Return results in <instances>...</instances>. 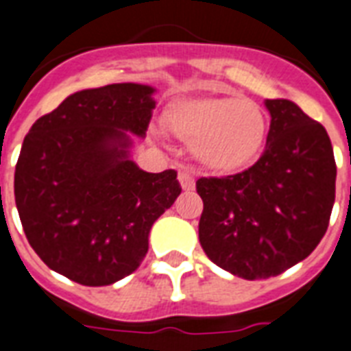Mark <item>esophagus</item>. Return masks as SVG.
<instances>
[{
	"label": "esophagus",
	"instance_id": "obj_1",
	"mask_svg": "<svg viewBox=\"0 0 351 351\" xmlns=\"http://www.w3.org/2000/svg\"><path fill=\"white\" fill-rule=\"evenodd\" d=\"M179 183H181V186L185 189V191H193L194 189V176L191 172H186V170H183V172H179Z\"/></svg>",
	"mask_w": 351,
	"mask_h": 351
}]
</instances>
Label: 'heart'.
Returning a JSON list of instances; mask_svg holds the SVG:
<instances>
[{"label": "heart", "mask_w": 351, "mask_h": 351, "mask_svg": "<svg viewBox=\"0 0 351 351\" xmlns=\"http://www.w3.org/2000/svg\"><path fill=\"white\" fill-rule=\"evenodd\" d=\"M176 136L194 144L202 162L228 170L245 165L265 140L267 119L249 99H200L178 102L166 114Z\"/></svg>", "instance_id": "b5f03b06"}]
</instances>
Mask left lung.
Instances as JSON below:
<instances>
[{
	"instance_id": "1",
	"label": "left lung",
	"mask_w": 351,
	"mask_h": 351,
	"mask_svg": "<svg viewBox=\"0 0 351 351\" xmlns=\"http://www.w3.org/2000/svg\"><path fill=\"white\" fill-rule=\"evenodd\" d=\"M271 127L262 157L234 176L200 178V245L232 275L277 277L305 260L329 226L333 145L324 125L286 99H267Z\"/></svg>"
}]
</instances>
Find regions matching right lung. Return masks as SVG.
<instances>
[{
  "mask_svg": "<svg viewBox=\"0 0 351 351\" xmlns=\"http://www.w3.org/2000/svg\"><path fill=\"white\" fill-rule=\"evenodd\" d=\"M155 89L110 84L71 95L33 123L14 170L22 228L43 262L84 286H108L138 269L153 222L172 207L176 170L149 173L129 158L144 136Z\"/></svg>",
  "mask_w": 351,
  "mask_h": 351,
  "instance_id": "1",
  "label": "right lung"
}]
</instances>
